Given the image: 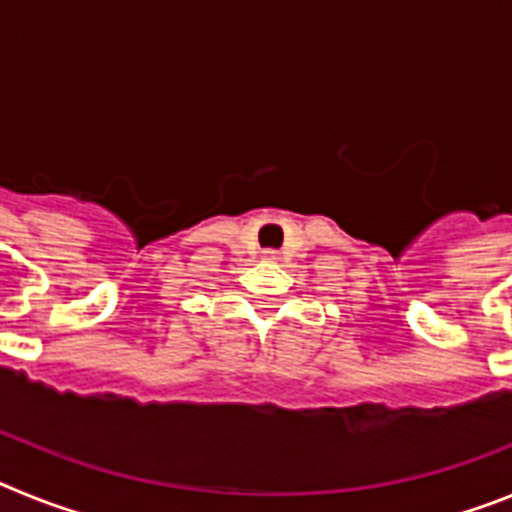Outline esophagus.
<instances>
[{
    "mask_svg": "<svg viewBox=\"0 0 512 512\" xmlns=\"http://www.w3.org/2000/svg\"><path fill=\"white\" fill-rule=\"evenodd\" d=\"M264 259H266V261H277V259H279V253H277V251H264Z\"/></svg>",
    "mask_w": 512,
    "mask_h": 512,
    "instance_id": "34e87169",
    "label": "esophagus"
}]
</instances>
